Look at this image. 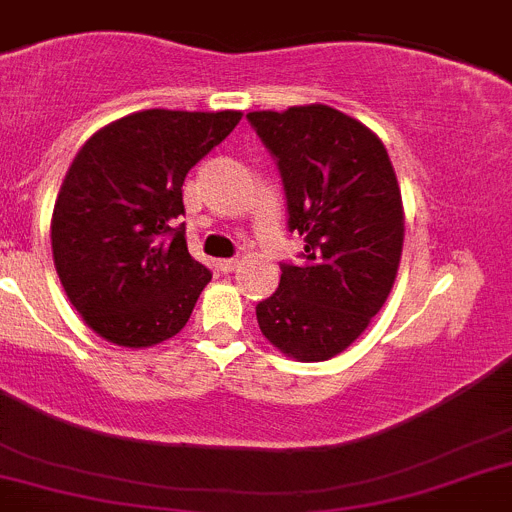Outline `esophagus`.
Returning <instances> with one entry per match:
<instances>
[{
  "instance_id": "esophagus-1",
  "label": "esophagus",
  "mask_w": 512,
  "mask_h": 512,
  "mask_svg": "<svg viewBox=\"0 0 512 512\" xmlns=\"http://www.w3.org/2000/svg\"><path fill=\"white\" fill-rule=\"evenodd\" d=\"M238 266V259H220L218 261V269L223 271V274H231L233 269H236Z\"/></svg>"
}]
</instances>
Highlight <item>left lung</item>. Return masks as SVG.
Listing matches in <instances>:
<instances>
[{
    "label": "left lung",
    "instance_id": "obj_1",
    "mask_svg": "<svg viewBox=\"0 0 512 512\" xmlns=\"http://www.w3.org/2000/svg\"><path fill=\"white\" fill-rule=\"evenodd\" d=\"M287 195L302 264H281L279 289L256 304L266 340L304 363L350 348L381 312L398 274L403 205L386 147L368 126L312 103L251 111Z\"/></svg>",
    "mask_w": 512,
    "mask_h": 512
}]
</instances>
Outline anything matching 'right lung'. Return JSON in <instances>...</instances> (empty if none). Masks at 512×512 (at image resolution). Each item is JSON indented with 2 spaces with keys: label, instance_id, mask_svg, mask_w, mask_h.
<instances>
[{
  "label": "right lung",
  "instance_id": "add662e5",
  "mask_svg": "<svg viewBox=\"0 0 512 512\" xmlns=\"http://www.w3.org/2000/svg\"><path fill=\"white\" fill-rule=\"evenodd\" d=\"M241 111L149 109L75 154L53 210V259L70 304L103 340L149 348L177 335L210 281L187 251L182 182Z\"/></svg>",
  "mask_w": 512,
  "mask_h": 512
}]
</instances>
